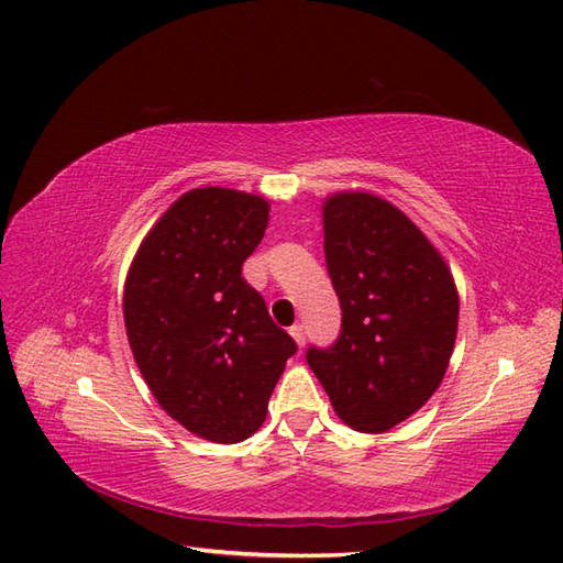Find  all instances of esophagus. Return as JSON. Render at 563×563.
I'll list each match as a JSON object with an SVG mask.
<instances>
[{
  "mask_svg": "<svg viewBox=\"0 0 563 563\" xmlns=\"http://www.w3.org/2000/svg\"><path fill=\"white\" fill-rule=\"evenodd\" d=\"M290 336H292V339H295V343L300 345V349H302V345H305V329H302L300 324L290 327Z\"/></svg>",
  "mask_w": 563,
  "mask_h": 563,
  "instance_id": "obj_1",
  "label": "esophagus"
}]
</instances>
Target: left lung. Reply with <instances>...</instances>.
Instances as JSON below:
<instances>
[{
  "mask_svg": "<svg viewBox=\"0 0 563 563\" xmlns=\"http://www.w3.org/2000/svg\"><path fill=\"white\" fill-rule=\"evenodd\" d=\"M324 254L341 333L309 345L307 363L333 411L361 433H385L433 397L457 336L460 297L426 234L373 194L324 202Z\"/></svg>",
  "mask_w": 563,
  "mask_h": 563,
  "instance_id": "8db88e82",
  "label": "left lung"
}]
</instances>
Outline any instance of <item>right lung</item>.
Wrapping results in <instances>:
<instances>
[{"mask_svg": "<svg viewBox=\"0 0 563 563\" xmlns=\"http://www.w3.org/2000/svg\"><path fill=\"white\" fill-rule=\"evenodd\" d=\"M268 210L242 190H188L152 227L125 280L128 341L154 399L190 433L224 445L266 421L297 351L242 275Z\"/></svg>", "mask_w": 563, "mask_h": 563, "instance_id": "add662e5", "label": "right lung"}]
</instances>
